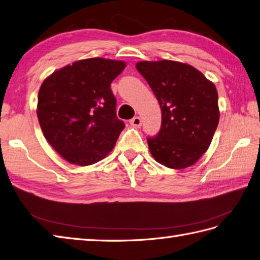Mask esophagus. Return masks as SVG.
<instances>
[{
    "label": "esophagus",
    "instance_id": "esophagus-1",
    "mask_svg": "<svg viewBox=\"0 0 260 260\" xmlns=\"http://www.w3.org/2000/svg\"><path fill=\"white\" fill-rule=\"evenodd\" d=\"M141 123H142V121H141L140 117H135V118H132V119L130 120V124L136 126V128H139V126L141 125Z\"/></svg>",
    "mask_w": 260,
    "mask_h": 260
}]
</instances>
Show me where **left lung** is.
<instances>
[{
    "label": "left lung",
    "instance_id": "1",
    "mask_svg": "<svg viewBox=\"0 0 260 260\" xmlns=\"http://www.w3.org/2000/svg\"><path fill=\"white\" fill-rule=\"evenodd\" d=\"M162 111L161 129L148 138L152 156L162 166L181 170L207 151L219 121L216 87L198 69L174 60L139 61Z\"/></svg>",
    "mask_w": 260,
    "mask_h": 260
}]
</instances>
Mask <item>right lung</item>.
<instances>
[{"label":"right lung","mask_w":260,"mask_h":260,"mask_svg":"<svg viewBox=\"0 0 260 260\" xmlns=\"http://www.w3.org/2000/svg\"><path fill=\"white\" fill-rule=\"evenodd\" d=\"M125 68L122 60L81 59L43 81L37 118L48 143L80 167L103 160L115 147L124 123L116 115L110 85Z\"/></svg>","instance_id":"1"}]
</instances>
